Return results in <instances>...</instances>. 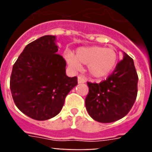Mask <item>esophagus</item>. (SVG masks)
<instances>
[{
  "label": "esophagus",
  "mask_w": 152,
  "mask_h": 152,
  "mask_svg": "<svg viewBox=\"0 0 152 152\" xmlns=\"http://www.w3.org/2000/svg\"><path fill=\"white\" fill-rule=\"evenodd\" d=\"M86 82V78L82 75H80L78 76V83H83Z\"/></svg>",
  "instance_id": "obj_1"
}]
</instances>
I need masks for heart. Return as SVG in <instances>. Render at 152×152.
Wrapping results in <instances>:
<instances>
[{"label":"heart","instance_id":"1","mask_svg":"<svg viewBox=\"0 0 152 152\" xmlns=\"http://www.w3.org/2000/svg\"><path fill=\"white\" fill-rule=\"evenodd\" d=\"M65 59L69 66L79 69L80 64H88V71L96 78H103L110 74L118 63V54L114 50L102 46L80 47L75 56L68 53Z\"/></svg>","mask_w":152,"mask_h":152}]
</instances>
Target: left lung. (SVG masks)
Listing matches in <instances>:
<instances>
[{"mask_svg":"<svg viewBox=\"0 0 152 152\" xmlns=\"http://www.w3.org/2000/svg\"><path fill=\"white\" fill-rule=\"evenodd\" d=\"M137 83L133 60L125 53L106 80L99 83L88 82L89 91L85 106L89 115L101 123L113 122L124 118L136 101Z\"/></svg>","mask_w":152,"mask_h":152,"instance_id":"1","label":"left lung"}]
</instances>
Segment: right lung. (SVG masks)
<instances>
[{
  "instance_id": "add662e5",
  "label": "right lung",
  "mask_w": 152,
  "mask_h": 152,
  "mask_svg": "<svg viewBox=\"0 0 152 152\" xmlns=\"http://www.w3.org/2000/svg\"><path fill=\"white\" fill-rule=\"evenodd\" d=\"M55 36L45 35L25 47L10 77L13 101L21 112L37 121L57 115L77 77L65 73L66 61L57 53Z\"/></svg>"
}]
</instances>
